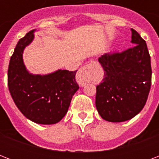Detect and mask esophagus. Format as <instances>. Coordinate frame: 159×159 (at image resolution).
<instances>
[{
    "label": "esophagus",
    "mask_w": 159,
    "mask_h": 159,
    "mask_svg": "<svg viewBox=\"0 0 159 159\" xmlns=\"http://www.w3.org/2000/svg\"><path fill=\"white\" fill-rule=\"evenodd\" d=\"M94 64L95 62H90L89 64L81 67L79 71L77 72L76 79H77V82H78V84L81 87H83V86L87 84V82H89L91 76H92V68H93Z\"/></svg>",
    "instance_id": "obj_1"
}]
</instances>
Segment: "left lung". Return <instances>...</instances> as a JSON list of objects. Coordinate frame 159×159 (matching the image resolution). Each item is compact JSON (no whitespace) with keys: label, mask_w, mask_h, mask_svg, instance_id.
Masks as SVG:
<instances>
[{"label":"left lung","mask_w":159,"mask_h":159,"mask_svg":"<svg viewBox=\"0 0 159 159\" xmlns=\"http://www.w3.org/2000/svg\"><path fill=\"white\" fill-rule=\"evenodd\" d=\"M132 48L122 53H105L98 58L104 78L97 87L96 106L110 122H123L138 115L148 99L152 69L145 40L131 29Z\"/></svg>","instance_id":"left-lung-1"}]
</instances>
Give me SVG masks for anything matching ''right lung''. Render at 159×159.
Listing matches in <instances>:
<instances>
[{"instance_id": "1", "label": "right lung", "mask_w": 159, "mask_h": 159, "mask_svg": "<svg viewBox=\"0 0 159 159\" xmlns=\"http://www.w3.org/2000/svg\"><path fill=\"white\" fill-rule=\"evenodd\" d=\"M35 30L19 40L10 60L8 87L15 104L26 118L34 123L59 122L69 108L72 96L79 89L76 72L57 70L47 75L30 73L23 62V52L33 41Z\"/></svg>"}]
</instances>
